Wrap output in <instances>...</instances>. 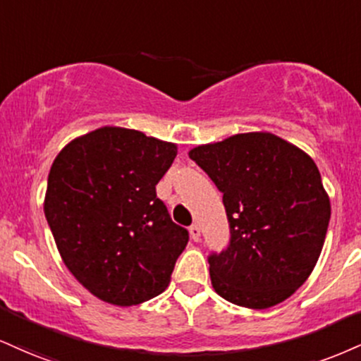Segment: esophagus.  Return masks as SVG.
<instances>
[{
  "instance_id": "1",
  "label": "esophagus",
  "mask_w": 361,
  "mask_h": 361,
  "mask_svg": "<svg viewBox=\"0 0 361 361\" xmlns=\"http://www.w3.org/2000/svg\"><path fill=\"white\" fill-rule=\"evenodd\" d=\"M190 235H192V238H193L195 242H198L200 237H202V230H200V227H198L197 224L190 227Z\"/></svg>"
}]
</instances>
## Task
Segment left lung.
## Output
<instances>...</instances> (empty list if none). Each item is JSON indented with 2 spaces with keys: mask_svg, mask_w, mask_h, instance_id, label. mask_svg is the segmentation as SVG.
Here are the masks:
<instances>
[{
  "mask_svg": "<svg viewBox=\"0 0 361 361\" xmlns=\"http://www.w3.org/2000/svg\"><path fill=\"white\" fill-rule=\"evenodd\" d=\"M224 193L228 247L208 257L215 293L266 310L294 294L318 262L331 216L311 156L271 133H245L190 151Z\"/></svg>",
  "mask_w": 361,
  "mask_h": 361,
  "instance_id": "left-lung-1",
  "label": "left lung"
}]
</instances>
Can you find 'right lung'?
I'll return each mask as SVG.
<instances>
[{"instance_id":"add662e5","label":"right lung","mask_w":361,"mask_h":361,"mask_svg":"<svg viewBox=\"0 0 361 361\" xmlns=\"http://www.w3.org/2000/svg\"><path fill=\"white\" fill-rule=\"evenodd\" d=\"M175 158L173 142L114 126L56 154L43 210L63 264L95 298L134 306L169 284L188 230L173 222L156 185Z\"/></svg>"}]
</instances>
